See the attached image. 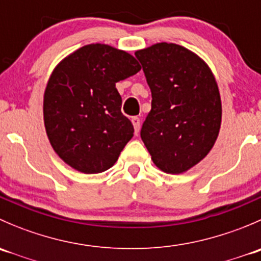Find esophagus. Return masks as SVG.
I'll return each mask as SVG.
<instances>
[{"mask_svg":"<svg viewBox=\"0 0 261 261\" xmlns=\"http://www.w3.org/2000/svg\"><path fill=\"white\" fill-rule=\"evenodd\" d=\"M131 121H133L134 128H135V134H138L139 130H140V118L133 117V118H131Z\"/></svg>","mask_w":261,"mask_h":261,"instance_id":"obj_1","label":"esophagus"}]
</instances>
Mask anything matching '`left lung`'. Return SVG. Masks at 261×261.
I'll list each match as a JSON object with an SVG mask.
<instances>
[{
	"instance_id": "8db88e82",
	"label": "left lung",
	"mask_w": 261,
	"mask_h": 261,
	"mask_svg": "<svg viewBox=\"0 0 261 261\" xmlns=\"http://www.w3.org/2000/svg\"><path fill=\"white\" fill-rule=\"evenodd\" d=\"M135 57L152 98L141 140L159 169L179 174L215 145L222 116L217 83L201 58L177 44H155Z\"/></svg>"
}]
</instances>
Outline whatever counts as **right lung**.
Segmentation results:
<instances>
[{
	"label": "right lung",
	"mask_w": 261,
	"mask_h": 261,
	"mask_svg": "<svg viewBox=\"0 0 261 261\" xmlns=\"http://www.w3.org/2000/svg\"><path fill=\"white\" fill-rule=\"evenodd\" d=\"M140 69L133 55L105 44L83 46L57 65L44 93V122L60 159L86 174L115 164L134 136L116 83Z\"/></svg>",
	"instance_id": "1"
}]
</instances>
